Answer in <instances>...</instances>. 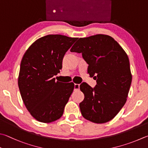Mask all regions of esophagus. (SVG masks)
I'll return each mask as SVG.
<instances>
[{"mask_svg":"<svg viewBox=\"0 0 148 148\" xmlns=\"http://www.w3.org/2000/svg\"><path fill=\"white\" fill-rule=\"evenodd\" d=\"M79 85L77 84V83H75L74 84V90H79Z\"/></svg>","mask_w":148,"mask_h":148,"instance_id":"obj_1","label":"esophagus"}]
</instances>
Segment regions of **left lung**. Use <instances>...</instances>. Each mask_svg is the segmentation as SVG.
Returning <instances> with one entry per match:
<instances>
[{
  "label": "left lung",
  "instance_id": "1",
  "mask_svg": "<svg viewBox=\"0 0 148 148\" xmlns=\"http://www.w3.org/2000/svg\"><path fill=\"white\" fill-rule=\"evenodd\" d=\"M71 52L82 53L87 72L97 82L95 88L86 83L79 86L85 96L79 103L82 116L96 123L113 119L127 101L132 81L127 53L112 37L103 34L79 38Z\"/></svg>",
  "mask_w": 148,
  "mask_h": 148
}]
</instances>
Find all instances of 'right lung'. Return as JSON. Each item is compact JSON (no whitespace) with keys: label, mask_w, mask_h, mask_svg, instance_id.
Segmentation results:
<instances>
[{"label":"right lung","mask_w":148,"mask_h":148,"mask_svg":"<svg viewBox=\"0 0 148 148\" xmlns=\"http://www.w3.org/2000/svg\"><path fill=\"white\" fill-rule=\"evenodd\" d=\"M77 39L48 35L36 40L23 56L18 88L26 109L39 122H52L63 114L74 84L56 82L53 76L60 72L64 56Z\"/></svg>","instance_id":"obj_1"}]
</instances>
